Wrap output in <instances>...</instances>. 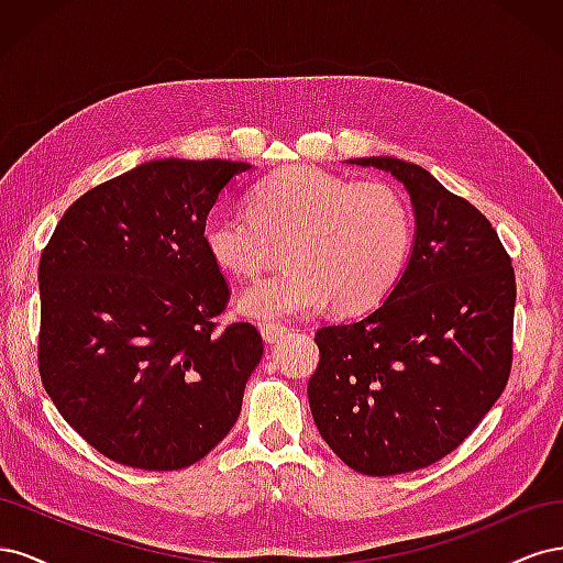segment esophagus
Returning <instances> with one entry per match:
<instances>
[{"instance_id":"34e87169","label":"esophagus","mask_w":563,"mask_h":563,"mask_svg":"<svg viewBox=\"0 0 563 563\" xmlns=\"http://www.w3.org/2000/svg\"><path fill=\"white\" fill-rule=\"evenodd\" d=\"M288 331L291 329L284 327V323H261V335L265 343H277Z\"/></svg>"}]
</instances>
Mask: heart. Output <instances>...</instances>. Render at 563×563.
<instances>
[{"label":"heart","mask_w":563,"mask_h":563,"mask_svg":"<svg viewBox=\"0 0 563 563\" xmlns=\"http://www.w3.org/2000/svg\"><path fill=\"white\" fill-rule=\"evenodd\" d=\"M411 236V211L395 187L308 166L255 185L249 211H213L201 225L209 258L242 279L263 275L284 244L288 267L236 300L242 314L265 323L310 314L329 300L340 314L371 310L397 284Z\"/></svg>","instance_id":"b5f03b06"}]
</instances>
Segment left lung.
<instances>
[{"label": "left lung", "mask_w": 563, "mask_h": 563, "mask_svg": "<svg viewBox=\"0 0 563 563\" xmlns=\"http://www.w3.org/2000/svg\"><path fill=\"white\" fill-rule=\"evenodd\" d=\"M411 197V258L380 308L314 333L308 385L323 441L352 470L428 467L470 437L512 368L517 284L498 232L430 172L395 157L350 159Z\"/></svg>", "instance_id": "left-lung-1"}]
</instances>
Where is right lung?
Listing matches in <instances>:
<instances>
[{"label": "right lung", "mask_w": 563, "mask_h": 563, "mask_svg": "<svg viewBox=\"0 0 563 563\" xmlns=\"http://www.w3.org/2000/svg\"><path fill=\"white\" fill-rule=\"evenodd\" d=\"M251 164L157 159L81 195L40 261V376L70 428L139 470L195 465L240 418L263 356L253 323L216 327L230 288L201 242Z\"/></svg>", "instance_id": "add662e5"}]
</instances>
